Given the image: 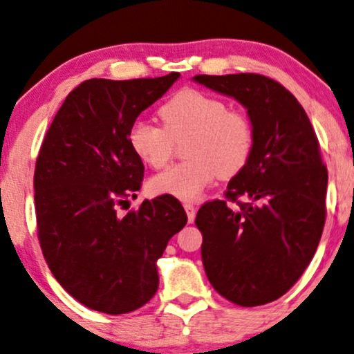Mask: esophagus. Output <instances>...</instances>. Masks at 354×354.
<instances>
[{
  "label": "esophagus",
  "mask_w": 354,
  "mask_h": 354,
  "mask_svg": "<svg viewBox=\"0 0 354 354\" xmlns=\"http://www.w3.org/2000/svg\"><path fill=\"white\" fill-rule=\"evenodd\" d=\"M183 205H185V210H186V214H187V221H189V222L192 223V222H194V218H196V209H194V204H191V203H185Z\"/></svg>",
  "instance_id": "obj_1"
}]
</instances>
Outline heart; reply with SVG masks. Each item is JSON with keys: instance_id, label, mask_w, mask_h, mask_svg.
Returning <instances> with one entry per match:
<instances>
[{"instance_id": "b5f03b06", "label": "heart", "mask_w": 354, "mask_h": 354, "mask_svg": "<svg viewBox=\"0 0 354 354\" xmlns=\"http://www.w3.org/2000/svg\"><path fill=\"white\" fill-rule=\"evenodd\" d=\"M162 125L137 120L129 129V145L147 167H167L174 142L189 137L187 160L173 165L150 180L153 194L194 201L217 176L232 178L247 167L254 149L252 120L240 111L199 89L186 88L169 97L158 111Z\"/></svg>"}]
</instances>
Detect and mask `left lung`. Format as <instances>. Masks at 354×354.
Wrapping results in <instances>:
<instances>
[{
	"mask_svg": "<svg viewBox=\"0 0 354 354\" xmlns=\"http://www.w3.org/2000/svg\"><path fill=\"white\" fill-rule=\"evenodd\" d=\"M194 82L235 97L254 131L252 158L225 199L205 203L196 216L205 274L227 301L263 306L297 283L319 247L328 183L319 138L301 102L274 80L236 73L196 75Z\"/></svg>",
	"mask_w": 354,
	"mask_h": 354,
	"instance_id": "8db88e82",
	"label": "left lung"
}]
</instances>
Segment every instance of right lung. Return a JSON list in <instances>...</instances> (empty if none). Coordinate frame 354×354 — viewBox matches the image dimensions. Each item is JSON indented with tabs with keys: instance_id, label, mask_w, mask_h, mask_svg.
<instances>
[{
	"instance_id": "right-lung-1",
	"label": "right lung",
	"mask_w": 354,
	"mask_h": 354,
	"mask_svg": "<svg viewBox=\"0 0 354 354\" xmlns=\"http://www.w3.org/2000/svg\"><path fill=\"white\" fill-rule=\"evenodd\" d=\"M178 78L173 71L86 80L44 137L34 173L39 243L62 288L93 310L119 315L145 306L158 289L156 259L187 222L173 196L118 216V205L137 196L145 169L129 129Z\"/></svg>"
}]
</instances>
